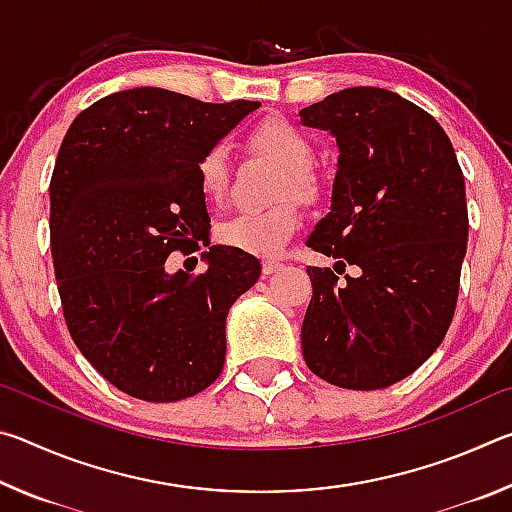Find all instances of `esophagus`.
<instances>
[{"label":"esophagus","instance_id":"34e87169","mask_svg":"<svg viewBox=\"0 0 512 512\" xmlns=\"http://www.w3.org/2000/svg\"><path fill=\"white\" fill-rule=\"evenodd\" d=\"M282 266H284L282 262H275V259H266V262L262 264V271H264V275H271L275 271H280Z\"/></svg>","mask_w":512,"mask_h":512}]
</instances>
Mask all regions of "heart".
<instances>
[{"label": "heart", "instance_id": "1", "mask_svg": "<svg viewBox=\"0 0 512 512\" xmlns=\"http://www.w3.org/2000/svg\"><path fill=\"white\" fill-rule=\"evenodd\" d=\"M250 146L271 155L287 169L280 196L311 198L316 196V178L311 176V167L316 162V149L309 137L293 126L291 121L280 117H266L250 128ZM196 180L207 201L219 203L228 194L230 187V158L223 144H210L198 153ZM300 225V212L293 203L275 205L268 210H241L225 219L216 228V237L223 246H230L241 253L273 257L287 246L293 232Z\"/></svg>", "mask_w": 512, "mask_h": 512}]
</instances>
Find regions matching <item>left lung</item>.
I'll return each mask as SVG.
<instances>
[{
    "label": "left lung",
    "mask_w": 512,
    "mask_h": 512,
    "mask_svg": "<svg viewBox=\"0 0 512 512\" xmlns=\"http://www.w3.org/2000/svg\"><path fill=\"white\" fill-rule=\"evenodd\" d=\"M339 142L332 212L307 246L339 259L307 266L309 370L350 391L409 377L452 325L467 248L465 180L427 110L381 88H348L300 110ZM345 265L358 271L341 281Z\"/></svg>",
    "instance_id": "8db88e82"
}]
</instances>
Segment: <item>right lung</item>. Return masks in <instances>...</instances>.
Returning <instances> with one entry per match:
<instances>
[{
	"mask_svg": "<svg viewBox=\"0 0 512 512\" xmlns=\"http://www.w3.org/2000/svg\"><path fill=\"white\" fill-rule=\"evenodd\" d=\"M255 108L124 90L79 112L60 144L49 241L65 325L99 375L137 400H185L221 375L225 316L262 266L230 246H212L201 273L169 275L164 262L207 241L196 158Z\"/></svg>",
	"mask_w": 512,
	"mask_h": 512,
	"instance_id": "obj_1",
	"label": "right lung"
}]
</instances>
